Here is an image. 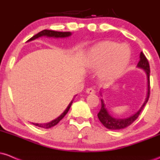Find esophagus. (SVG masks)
<instances>
[{"label": "esophagus", "mask_w": 160, "mask_h": 160, "mask_svg": "<svg viewBox=\"0 0 160 160\" xmlns=\"http://www.w3.org/2000/svg\"><path fill=\"white\" fill-rule=\"evenodd\" d=\"M86 93L87 94H94V93L95 92V90L93 89H92V88H88L87 89H86Z\"/></svg>", "instance_id": "obj_1"}]
</instances>
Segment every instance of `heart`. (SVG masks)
<instances>
[{"label": "heart", "instance_id": "obj_1", "mask_svg": "<svg viewBox=\"0 0 160 160\" xmlns=\"http://www.w3.org/2000/svg\"><path fill=\"white\" fill-rule=\"evenodd\" d=\"M132 58V49L126 43L102 41L92 47L86 56V68L98 71V76L104 82H113L124 73Z\"/></svg>", "mask_w": 160, "mask_h": 160}]
</instances>
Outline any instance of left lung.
I'll use <instances>...</instances> for the list:
<instances>
[{"label":"left lung","instance_id":"1","mask_svg":"<svg viewBox=\"0 0 160 160\" xmlns=\"http://www.w3.org/2000/svg\"><path fill=\"white\" fill-rule=\"evenodd\" d=\"M137 67L138 68L144 70L145 74L147 77V95L144 104H142L140 109L136 113H134L133 115L130 116V117H126V118H117V117H113L110 113L108 111V108H106L105 104L103 98L101 99L102 101V107H101L100 111L98 113V117L100 120V122L103 124L104 127H106L108 129L111 130H119L122 129V128H126L127 126H130L136 119L138 117L139 114L143 110V108L145 106V104L148 102V99H149L150 96V66L149 63H148V59L145 57L144 53L141 52L140 53V60H139L138 63ZM100 94L102 96V92H100Z\"/></svg>","mask_w":160,"mask_h":160}]
</instances>
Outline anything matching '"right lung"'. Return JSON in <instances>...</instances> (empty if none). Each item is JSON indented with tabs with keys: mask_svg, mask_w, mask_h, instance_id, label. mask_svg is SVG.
Here are the masks:
<instances>
[{
	"mask_svg": "<svg viewBox=\"0 0 160 160\" xmlns=\"http://www.w3.org/2000/svg\"><path fill=\"white\" fill-rule=\"evenodd\" d=\"M71 34H72V33L70 32H55V31H51V30H43V31H42V32L38 33V34H35L34 36H33L32 38H30V39L28 40V42L32 41V40H35V39H37V38H40V37H47V38H68V37H70ZM76 95H75V96H76ZM75 96L74 97V98H75ZM74 98H73L72 101L70 102V104H68V106L67 108L65 110V111H64L63 113H62V114L59 116V117H57L56 119H55V120H52L51 122H47V123H34V122H32V124L34 125V126H38V127H41L43 128H49L52 127V126H56V125L58 124V122H59V121L61 120L66 114H67V113L69 111L70 108H71V104H72V103H73Z\"/></svg>",
	"mask_w": 160,
	"mask_h": 160,
	"instance_id": "add662e5",
	"label": "right lung"
}]
</instances>
